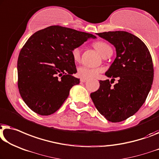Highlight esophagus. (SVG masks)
<instances>
[{
	"mask_svg": "<svg viewBox=\"0 0 159 159\" xmlns=\"http://www.w3.org/2000/svg\"><path fill=\"white\" fill-rule=\"evenodd\" d=\"M87 79H85V78H81V79H80V82H85L87 81Z\"/></svg>",
	"mask_w": 159,
	"mask_h": 159,
	"instance_id": "obj_1",
	"label": "esophagus"
}]
</instances>
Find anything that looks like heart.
<instances>
[{"label":"heart","instance_id":"obj_1","mask_svg":"<svg viewBox=\"0 0 159 159\" xmlns=\"http://www.w3.org/2000/svg\"><path fill=\"white\" fill-rule=\"evenodd\" d=\"M94 47L98 50V52L104 57L108 52L112 51L111 47L108 45L107 43L102 41H96L93 43ZM72 56L75 61H79L81 57V48L80 47H74L72 49ZM103 72V69L98 67H89L87 66H81L78 68L77 74L79 77L81 78H85V79H92L98 77L99 74Z\"/></svg>","mask_w":159,"mask_h":159}]
</instances>
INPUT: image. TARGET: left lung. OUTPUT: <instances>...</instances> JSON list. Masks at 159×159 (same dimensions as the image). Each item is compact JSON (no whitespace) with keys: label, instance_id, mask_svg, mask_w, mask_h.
I'll list each match as a JSON object with an SVG mask.
<instances>
[{"label":"left lung","instance_id":"obj_1","mask_svg":"<svg viewBox=\"0 0 159 159\" xmlns=\"http://www.w3.org/2000/svg\"><path fill=\"white\" fill-rule=\"evenodd\" d=\"M100 37L116 47L117 57L100 87L90 94L99 112L108 121L118 123L134 115L146 100L153 80V65L150 52L139 37L126 31L99 33ZM119 82L112 86L114 78Z\"/></svg>","mask_w":159,"mask_h":159}]
</instances>
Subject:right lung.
<instances>
[{
	"mask_svg": "<svg viewBox=\"0 0 159 159\" xmlns=\"http://www.w3.org/2000/svg\"><path fill=\"white\" fill-rule=\"evenodd\" d=\"M93 34L60 26H51L30 36L17 61L18 87L23 100L41 116L59 109L70 90L80 83L72 49Z\"/></svg>",
	"mask_w": 159,
	"mask_h": 159,
	"instance_id": "obj_1",
	"label": "right lung"
}]
</instances>
